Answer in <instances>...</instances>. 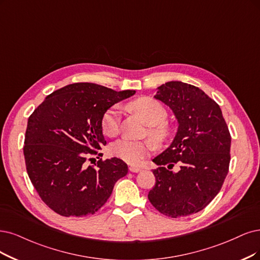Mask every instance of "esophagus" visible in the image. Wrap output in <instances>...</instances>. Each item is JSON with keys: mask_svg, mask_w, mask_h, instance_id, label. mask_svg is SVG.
I'll return each instance as SVG.
<instances>
[{"mask_svg": "<svg viewBox=\"0 0 260 260\" xmlns=\"http://www.w3.org/2000/svg\"><path fill=\"white\" fill-rule=\"evenodd\" d=\"M128 169H129V171H132V172H139V171H141V168L136 167V166H129Z\"/></svg>", "mask_w": 260, "mask_h": 260, "instance_id": "34e87169", "label": "esophagus"}]
</instances>
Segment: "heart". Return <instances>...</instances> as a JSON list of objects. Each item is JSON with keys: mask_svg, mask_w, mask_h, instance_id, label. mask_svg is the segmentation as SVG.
<instances>
[{"mask_svg": "<svg viewBox=\"0 0 260 260\" xmlns=\"http://www.w3.org/2000/svg\"><path fill=\"white\" fill-rule=\"evenodd\" d=\"M132 111L145 122L148 126V135L156 145H161L170 135V127L164 121L167 119V110L158 101L143 96L128 104ZM120 112L117 106L106 110L101 119L103 133L108 137H114L119 132ZM153 146L148 140L133 141L120 139L111 146V154L131 165H138L152 151Z\"/></svg>", "mask_w": 260, "mask_h": 260, "instance_id": "heart-1", "label": "heart"}]
</instances>
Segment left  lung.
I'll return each mask as SVG.
<instances>
[{"instance_id":"8db88e82","label":"left lung","mask_w":260,"mask_h":260,"mask_svg":"<svg viewBox=\"0 0 260 260\" xmlns=\"http://www.w3.org/2000/svg\"><path fill=\"white\" fill-rule=\"evenodd\" d=\"M154 98L172 110L179 126L171 145L152 159L158 168L148 198L169 217L197 213L218 194L228 174V126L219 106L195 85L169 81ZM175 165L180 167L177 173L171 171Z\"/></svg>"}]
</instances>
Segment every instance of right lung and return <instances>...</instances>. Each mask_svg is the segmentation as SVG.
I'll return each instance as SVG.
<instances>
[{"label": "right lung", "instance_id": "right-lung-1", "mask_svg": "<svg viewBox=\"0 0 260 260\" xmlns=\"http://www.w3.org/2000/svg\"><path fill=\"white\" fill-rule=\"evenodd\" d=\"M135 94L79 82L48 95L27 120L23 154L28 178L44 203L62 216L94 214L110 197L127 165L117 157L85 161L103 154V113ZM100 158V157H99ZM92 159V158H90Z\"/></svg>", "mask_w": 260, "mask_h": 260}]
</instances>
